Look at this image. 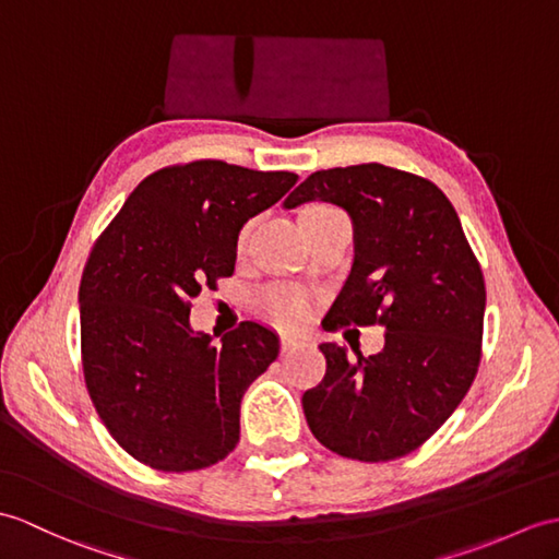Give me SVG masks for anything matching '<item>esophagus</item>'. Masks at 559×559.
Segmentation results:
<instances>
[{
  "label": "esophagus",
  "instance_id": "1",
  "mask_svg": "<svg viewBox=\"0 0 559 559\" xmlns=\"http://www.w3.org/2000/svg\"><path fill=\"white\" fill-rule=\"evenodd\" d=\"M297 347H302L300 341H295V338H281V353H283V355L295 353Z\"/></svg>",
  "mask_w": 559,
  "mask_h": 559
}]
</instances>
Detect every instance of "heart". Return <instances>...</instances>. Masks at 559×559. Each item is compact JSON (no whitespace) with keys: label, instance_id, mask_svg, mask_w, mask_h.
Here are the masks:
<instances>
[{"label":"heart","instance_id":"1","mask_svg":"<svg viewBox=\"0 0 559 559\" xmlns=\"http://www.w3.org/2000/svg\"><path fill=\"white\" fill-rule=\"evenodd\" d=\"M333 212H338V210H333V206H329V204H307L300 210V224L307 226L309 221L321 218V216L333 214ZM250 233H252V224H245L238 230V238H236L238 252L248 248ZM257 305H259V311L264 314V319L276 323L278 329H285V331L302 329L311 317V305L307 300V295H302L300 290H293V288H283V285H274V288L264 290L262 295H259Z\"/></svg>","mask_w":559,"mask_h":559}]
</instances>
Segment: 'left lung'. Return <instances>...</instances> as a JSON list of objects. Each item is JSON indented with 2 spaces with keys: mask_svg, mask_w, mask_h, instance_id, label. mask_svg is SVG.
Segmentation results:
<instances>
[{
  "mask_svg": "<svg viewBox=\"0 0 559 559\" xmlns=\"http://www.w3.org/2000/svg\"><path fill=\"white\" fill-rule=\"evenodd\" d=\"M311 200L353 218L355 264L326 329L379 326V355L349 361L319 345L326 376L302 395L321 445L359 462H388L426 443L457 409L481 361L486 285L455 206L421 176L383 164L311 174L285 210Z\"/></svg>",
  "mask_w": 559,
  "mask_h": 559,
  "instance_id": "left-lung-1",
  "label": "left lung"
}]
</instances>
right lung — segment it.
I'll return each mask as SVG.
<instances>
[{"mask_svg": "<svg viewBox=\"0 0 559 559\" xmlns=\"http://www.w3.org/2000/svg\"><path fill=\"white\" fill-rule=\"evenodd\" d=\"M295 183L218 159L159 168L90 252L78 290L87 393L152 469H204L238 445L240 400L278 357V335L242 321L214 345L190 329V300L233 274L238 230Z\"/></svg>", "mask_w": 559, "mask_h": 559, "instance_id": "1", "label": "right lung"}]
</instances>
